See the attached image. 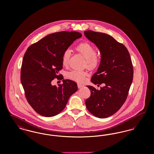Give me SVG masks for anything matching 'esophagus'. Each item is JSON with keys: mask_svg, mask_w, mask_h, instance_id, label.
<instances>
[{"mask_svg": "<svg viewBox=\"0 0 154 154\" xmlns=\"http://www.w3.org/2000/svg\"><path fill=\"white\" fill-rule=\"evenodd\" d=\"M77 86H78V88H79V89L83 88V87H84V85H82V84H80V83H78V84H77Z\"/></svg>", "mask_w": 154, "mask_h": 154, "instance_id": "1", "label": "esophagus"}]
</instances>
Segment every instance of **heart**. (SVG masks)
I'll return each mask as SVG.
<instances>
[{
    "label": "heart",
    "mask_w": 154,
    "mask_h": 154,
    "mask_svg": "<svg viewBox=\"0 0 154 154\" xmlns=\"http://www.w3.org/2000/svg\"><path fill=\"white\" fill-rule=\"evenodd\" d=\"M75 50L81 54L86 59L87 66L90 69H95L100 62V58L96 52L94 47L88 42H82L75 47ZM70 57V50L67 49L65 50L62 57V63L63 66H67ZM87 73L81 71L73 70L67 73V77L77 82H82L85 80Z\"/></svg>",
    "instance_id": "b5f03b06"
}]
</instances>
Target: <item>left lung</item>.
<instances>
[{"instance_id":"left-lung-1","label":"left lung","mask_w":154,"mask_h":154,"mask_svg":"<svg viewBox=\"0 0 154 154\" xmlns=\"http://www.w3.org/2000/svg\"><path fill=\"white\" fill-rule=\"evenodd\" d=\"M84 35L101 53L100 66L91 81L98 87L104 85L100 90L87 86L91 95L85 105L96 117H109L121 109L127 99L133 77L132 60L124 45L110 35L92 30L85 31Z\"/></svg>"}]
</instances>
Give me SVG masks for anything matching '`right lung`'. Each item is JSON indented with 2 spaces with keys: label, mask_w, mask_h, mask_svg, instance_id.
I'll list each match as a JSON object with an SVG mask.
<instances>
[{
  "label": "right lung",
  "mask_w": 154,
  "mask_h": 154,
  "mask_svg": "<svg viewBox=\"0 0 154 154\" xmlns=\"http://www.w3.org/2000/svg\"><path fill=\"white\" fill-rule=\"evenodd\" d=\"M82 35L78 32H59L48 35L29 46L22 60L21 81L25 96L38 114L51 117L65 109L70 96L77 91L75 82L63 80L58 87L52 85L54 79H63V52Z\"/></svg>",
  "instance_id": "obj_1"
}]
</instances>
